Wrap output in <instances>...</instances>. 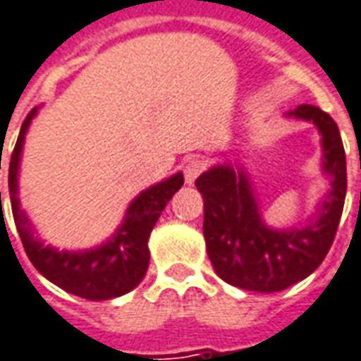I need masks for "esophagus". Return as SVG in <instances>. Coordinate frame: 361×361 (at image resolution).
Listing matches in <instances>:
<instances>
[{
	"instance_id": "esophagus-1",
	"label": "esophagus",
	"mask_w": 361,
	"mask_h": 361,
	"mask_svg": "<svg viewBox=\"0 0 361 361\" xmlns=\"http://www.w3.org/2000/svg\"><path fill=\"white\" fill-rule=\"evenodd\" d=\"M204 170V160L203 158H199V157H193V158H189L188 160V164H185V168H183V173H185V183H193V181L203 173Z\"/></svg>"
}]
</instances>
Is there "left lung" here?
<instances>
[{"mask_svg": "<svg viewBox=\"0 0 361 361\" xmlns=\"http://www.w3.org/2000/svg\"><path fill=\"white\" fill-rule=\"evenodd\" d=\"M290 116L313 121L323 135L326 173L333 189L311 226L271 230L261 222L251 185L242 172L214 166L195 180L204 201L207 253L220 279L253 292H280L315 271L333 245L346 197V154L338 126L326 111L303 104Z\"/></svg>", "mask_w": 361, "mask_h": 361, "instance_id": "8db88e82", "label": "left lung"}]
</instances>
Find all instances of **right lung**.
I'll return each instance as SVG.
<instances>
[{"label": "right lung", "mask_w": 361, "mask_h": 361, "mask_svg": "<svg viewBox=\"0 0 361 361\" xmlns=\"http://www.w3.org/2000/svg\"><path fill=\"white\" fill-rule=\"evenodd\" d=\"M35 114L36 108L30 110L27 119L23 121L19 139L9 160V195H11L13 219L30 263L56 286L85 300L100 302V300H110L127 294L141 282L147 272L150 257L149 235L157 224L160 212L164 211L166 203L183 185V176L176 173L170 180L142 191L129 207L126 222L121 224L118 234L102 247L81 251V253H67V251L44 247L42 242H38L32 235L27 214L19 209V199H17L20 149L28 123Z\"/></svg>", "instance_id": "obj_1"}]
</instances>
